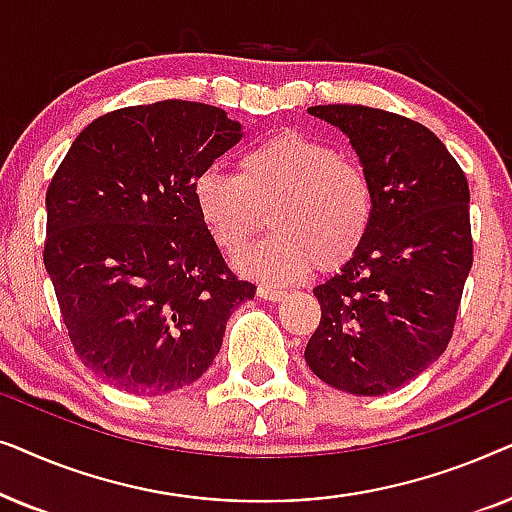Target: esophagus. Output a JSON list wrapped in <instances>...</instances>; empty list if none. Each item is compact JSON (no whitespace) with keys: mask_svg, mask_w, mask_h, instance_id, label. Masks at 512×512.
<instances>
[{"mask_svg":"<svg viewBox=\"0 0 512 512\" xmlns=\"http://www.w3.org/2000/svg\"><path fill=\"white\" fill-rule=\"evenodd\" d=\"M258 298L268 300V303H277V300L286 298V293L279 289H272V286H258Z\"/></svg>","mask_w":512,"mask_h":512,"instance_id":"1","label":"esophagus"}]
</instances>
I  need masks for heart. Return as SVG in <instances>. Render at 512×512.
<instances>
[{
  "label": "heart",
  "mask_w": 512,
  "mask_h": 512,
  "mask_svg": "<svg viewBox=\"0 0 512 512\" xmlns=\"http://www.w3.org/2000/svg\"><path fill=\"white\" fill-rule=\"evenodd\" d=\"M202 226L228 256H240L272 209L275 235L240 258V270L268 284H291L314 268L331 272L366 240L373 191L359 167L333 146L279 132L240 158V174L209 167L193 181Z\"/></svg>",
  "instance_id": "obj_1"
}]
</instances>
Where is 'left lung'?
I'll list each match as a JSON object with an SVG mask.
<instances>
[{
  "label": "left lung",
  "instance_id": "8db88e82",
  "mask_svg": "<svg viewBox=\"0 0 512 512\" xmlns=\"http://www.w3.org/2000/svg\"><path fill=\"white\" fill-rule=\"evenodd\" d=\"M307 114L338 128L373 191V219L352 261L314 289L321 321L305 347L319 380L382 396L424 373L452 338L473 265L468 181L422 123L361 107Z\"/></svg>",
  "mask_w": 512,
  "mask_h": 512
}]
</instances>
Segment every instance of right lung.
I'll use <instances>...</instances> for the list:
<instances>
[{"mask_svg":"<svg viewBox=\"0 0 512 512\" xmlns=\"http://www.w3.org/2000/svg\"><path fill=\"white\" fill-rule=\"evenodd\" d=\"M242 139L200 102L111 111L83 128L46 191L44 265L79 359L116 389L193 384L256 286L228 270L193 181Z\"/></svg>","mask_w":512,"mask_h":512,"instance_id":"add662e5","label":"right lung"}]
</instances>
